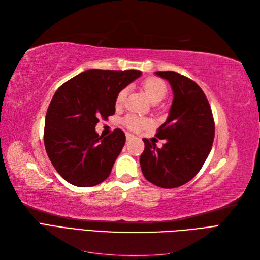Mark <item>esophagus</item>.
<instances>
[{
  "mask_svg": "<svg viewBox=\"0 0 260 260\" xmlns=\"http://www.w3.org/2000/svg\"><path fill=\"white\" fill-rule=\"evenodd\" d=\"M133 138H135V136H133V135H131V133H129V132H127V133H125V139H127L128 141L132 140Z\"/></svg>",
  "mask_w": 260,
  "mask_h": 260,
  "instance_id": "1",
  "label": "esophagus"
}]
</instances>
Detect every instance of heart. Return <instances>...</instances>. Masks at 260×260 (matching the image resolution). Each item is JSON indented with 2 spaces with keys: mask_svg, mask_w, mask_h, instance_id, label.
Returning a JSON list of instances; mask_svg holds the SVG:
<instances>
[{
  "mask_svg": "<svg viewBox=\"0 0 260 260\" xmlns=\"http://www.w3.org/2000/svg\"><path fill=\"white\" fill-rule=\"evenodd\" d=\"M142 88L144 92L146 93L147 98L151 100L154 103L160 102L167 94V85L161 79L157 77H148L142 82ZM127 95V89L123 88L119 92H118L116 96V105H121ZM124 124L131 130H140L144 128L147 124V120L143 119V118L130 115L124 118L123 120Z\"/></svg>",
  "mask_w": 260,
  "mask_h": 260,
  "instance_id": "1",
  "label": "heart"
}]
</instances>
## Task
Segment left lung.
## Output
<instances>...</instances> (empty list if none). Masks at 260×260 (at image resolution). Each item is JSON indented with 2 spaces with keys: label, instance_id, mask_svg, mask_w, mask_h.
<instances>
[{
  "label": "left lung",
  "instance_id": "obj_1",
  "mask_svg": "<svg viewBox=\"0 0 260 260\" xmlns=\"http://www.w3.org/2000/svg\"><path fill=\"white\" fill-rule=\"evenodd\" d=\"M168 80L174 100L167 120L156 137L166 140L162 147L143 139L140 157L143 176L164 188L185 184L201 170L210 153L215 138V122L208 100L193 80L175 72H156Z\"/></svg>",
  "mask_w": 260,
  "mask_h": 260
}]
</instances>
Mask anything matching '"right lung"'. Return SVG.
Wrapping results in <instances>:
<instances>
[{
  "mask_svg": "<svg viewBox=\"0 0 260 260\" xmlns=\"http://www.w3.org/2000/svg\"><path fill=\"white\" fill-rule=\"evenodd\" d=\"M140 70L89 69L55 92L45 116L44 145L58 174L70 184L89 187L103 182L125 142L122 130L100 137L95 125L115 114L118 92Z\"/></svg>",
  "mask_w": 260,
  "mask_h": 260,
  "instance_id": "1",
  "label": "right lung"
}]
</instances>
